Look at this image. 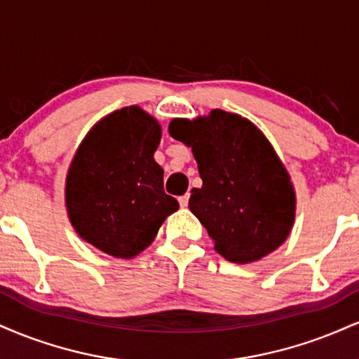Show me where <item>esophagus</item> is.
<instances>
[{"mask_svg": "<svg viewBox=\"0 0 359 359\" xmlns=\"http://www.w3.org/2000/svg\"><path fill=\"white\" fill-rule=\"evenodd\" d=\"M179 204H180V208H187V204H189V194H184V196L179 197Z\"/></svg>", "mask_w": 359, "mask_h": 359, "instance_id": "34e87169", "label": "esophagus"}]
</instances>
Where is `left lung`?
I'll return each instance as SVG.
<instances>
[{"mask_svg":"<svg viewBox=\"0 0 359 359\" xmlns=\"http://www.w3.org/2000/svg\"><path fill=\"white\" fill-rule=\"evenodd\" d=\"M172 138L192 148L203 187L189 208L208 229L216 251L233 263L257 262L290 233L295 194L269 140L238 114L174 119Z\"/></svg>","mask_w":359,"mask_h":359,"instance_id":"left-lung-1","label":"left lung"}]
</instances>
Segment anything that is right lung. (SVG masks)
Returning a JSON list of instances; mask_svg holds the SVG:
<instances>
[{"label":"right lung","instance_id":"1","mask_svg":"<svg viewBox=\"0 0 359 359\" xmlns=\"http://www.w3.org/2000/svg\"><path fill=\"white\" fill-rule=\"evenodd\" d=\"M160 126L138 106L101 119L69 168L65 203L76 231L116 258L145 250L179 203L163 191L154 160Z\"/></svg>","mask_w":359,"mask_h":359}]
</instances>
